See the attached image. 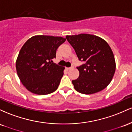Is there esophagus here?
<instances>
[{"label": "esophagus", "mask_w": 132, "mask_h": 132, "mask_svg": "<svg viewBox=\"0 0 132 132\" xmlns=\"http://www.w3.org/2000/svg\"><path fill=\"white\" fill-rule=\"evenodd\" d=\"M72 68H73V66H71L70 68H66V70H69V69H72Z\"/></svg>", "instance_id": "1"}]
</instances>
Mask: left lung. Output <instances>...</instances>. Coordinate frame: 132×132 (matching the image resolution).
Listing matches in <instances>:
<instances>
[{
	"mask_svg": "<svg viewBox=\"0 0 132 132\" xmlns=\"http://www.w3.org/2000/svg\"><path fill=\"white\" fill-rule=\"evenodd\" d=\"M66 38L79 60L85 62L77 67L79 76L72 81L75 90L92 94L105 89L112 79L116 68L114 55L109 44L97 36L86 33Z\"/></svg>",
	"mask_w": 132,
	"mask_h": 132,
	"instance_id": "1",
	"label": "left lung"
}]
</instances>
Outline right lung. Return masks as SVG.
<instances>
[{
	"label": "right lung",
	"mask_w": 132,
	"mask_h": 132,
	"mask_svg": "<svg viewBox=\"0 0 132 132\" xmlns=\"http://www.w3.org/2000/svg\"><path fill=\"white\" fill-rule=\"evenodd\" d=\"M66 41L61 37L36 35L23 45L16 61L17 75L27 90L38 95L55 91L64 67L53 63L56 50Z\"/></svg>",
	"instance_id": "add662e5"
}]
</instances>
